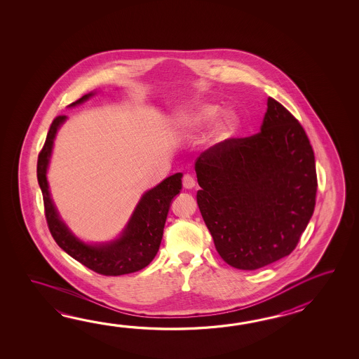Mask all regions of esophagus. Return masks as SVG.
<instances>
[{
  "label": "esophagus",
  "instance_id": "1",
  "mask_svg": "<svg viewBox=\"0 0 359 359\" xmlns=\"http://www.w3.org/2000/svg\"><path fill=\"white\" fill-rule=\"evenodd\" d=\"M182 184L184 189L191 190V189L195 187V178L191 176V175H184L182 178Z\"/></svg>",
  "mask_w": 359,
  "mask_h": 359
}]
</instances>
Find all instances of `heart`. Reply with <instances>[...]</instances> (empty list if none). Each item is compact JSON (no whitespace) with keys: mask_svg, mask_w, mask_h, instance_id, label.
<instances>
[{"mask_svg":"<svg viewBox=\"0 0 359 359\" xmlns=\"http://www.w3.org/2000/svg\"><path fill=\"white\" fill-rule=\"evenodd\" d=\"M219 107L213 104H201L190 107L182 113L177 114L172 119V126L178 132H190L196 130L212 122L215 115L218 114ZM238 126V118L231 111H224L218 115L214 122L212 136L215 141H223L231 137Z\"/></svg>","mask_w":359,"mask_h":359,"instance_id":"heart-1","label":"heart"}]
</instances>
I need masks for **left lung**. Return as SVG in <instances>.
Instances as JSON below:
<instances>
[{
  "label": "left lung",
  "mask_w": 359,
  "mask_h": 359,
  "mask_svg": "<svg viewBox=\"0 0 359 359\" xmlns=\"http://www.w3.org/2000/svg\"><path fill=\"white\" fill-rule=\"evenodd\" d=\"M260 132L200 154L198 209L222 259L252 271L289 255L316 205L317 173L302 124L268 97Z\"/></svg>",
  "instance_id": "left-lung-1"
}]
</instances>
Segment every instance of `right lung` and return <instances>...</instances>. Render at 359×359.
Instances as JSON below:
<instances>
[{
    "label": "right lung",
    "mask_w": 359,
    "mask_h": 359,
    "mask_svg": "<svg viewBox=\"0 0 359 359\" xmlns=\"http://www.w3.org/2000/svg\"><path fill=\"white\" fill-rule=\"evenodd\" d=\"M92 95L93 93L84 95L83 97L76 100L69 107L82 104ZM65 119V115H59L51 123L37 161V178L43 196L48 229L56 244L64 252L99 275L121 276L137 272L149 266L159 250L169 206L182 187V173H176L165 178L156 187L144 194L119 238L107 244H84L61 221L50 196L47 183V167L53 151L54 138Z\"/></svg>",
    "instance_id": "add662e5"
}]
</instances>
